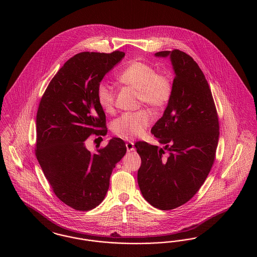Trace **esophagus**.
Here are the masks:
<instances>
[{
	"label": "esophagus",
	"mask_w": 257,
	"mask_h": 257,
	"mask_svg": "<svg viewBox=\"0 0 257 257\" xmlns=\"http://www.w3.org/2000/svg\"><path fill=\"white\" fill-rule=\"evenodd\" d=\"M126 148H127V151H129V152H130V151H134V143H133V142H128V143L126 144Z\"/></svg>",
	"instance_id": "obj_1"
}]
</instances>
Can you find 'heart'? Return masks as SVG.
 Here are the masks:
<instances>
[{
  "label": "heart",
  "mask_w": 257,
  "mask_h": 257,
  "mask_svg": "<svg viewBox=\"0 0 257 257\" xmlns=\"http://www.w3.org/2000/svg\"><path fill=\"white\" fill-rule=\"evenodd\" d=\"M117 80L125 86L137 90V101L145 103L152 110L164 109L171 101L173 84L169 75L158 73L150 63L133 61L117 75ZM96 99L101 109L110 113L114 110L115 93L113 87L106 82L96 86ZM152 122V114L146 109L124 112L111 123L114 134L124 140H132L145 134Z\"/></svg>",
  "instance_id": "b5f03b06"
}]
</instances>
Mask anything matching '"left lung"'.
<instances>
[{"instance_id":"obj_1","label":"left lung","mask_w":257,"mask_h":257,"mask_svg":"<svg viewBox=\"0 0 257 257\" xmlns=\"http://www.w3.org/2000/svg\"><path fill=\"white\" fill-rule=\"evenodd\" d=\"M155 56L171 57L175 73L173 93L151 129L164 148L146 142L135 145L142 159L138 183L152 206L171 210L188 202L207 178L216 157L220 126L207 80L194 59L177 49Z\"/></svg>"}]
</instances>
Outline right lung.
<instances>
[{
  "label": "right lung",
  "mask_w": 257,
  "mask_h": 257,
  "mask_svg": "<svg viewBox=\"0 0 257 257\" xmlns=\"http://www.w3.org/2000/svg\"><path fill=\"white\" fill-rule=\"evenodd\" d=\"M124 56L121 51L75 55L51 80L39 103L37 161L57 197L78 211L102 202L111 171L126 153L119 138H112L94 153L85 146L90 135L107 134L96 86Z\"/></svg>",
  "instance_id": "obj_1"
}]
</instances>
